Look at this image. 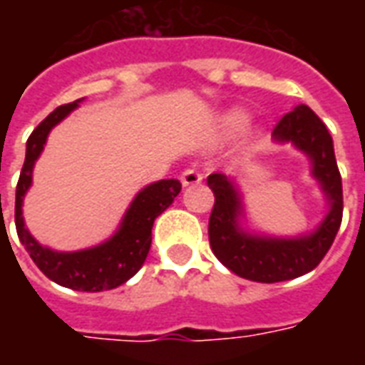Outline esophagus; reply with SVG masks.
<instances>
[{
	"label": "esophagus",
	"mask_w": 365,
	"mask_h": 365,
	"mask_svg": "<svg viewBox=\"0 0 365 365\" xmlns=\"http://www.w3.org/2000/svg\"><path fill=\"white\" fill-rule=\"evenodd\" d=\"M180 180H182L183 187H187V185H197V183H201L203 175L199 174L197 170H193V168H187L185 172H182Z\"/></svg>",
	"instance_id": "esophagus-1"
}]
</instances>
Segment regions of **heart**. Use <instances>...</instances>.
I'll list each match as a JSON object with an SVG mask.
<instances>
[{
    "label": "heart",
    "mask_w": 365,
    "mask_h": 365,
    "mask_svg": "<svg viewBox=\"0 0 365 365\" xmlns=\"http://www.w3.org/2000/svg\"><path fill=\"white\" fill-rule=\"evenodd\" d=\"M246 123H248V113L245 109H229V111H225L217 119V125H215V133L219 138H227V136H232L240 133L242 128L246 127Z\"/></svg>",
    "instance_id": "b5f03b06"
}]
</instances>
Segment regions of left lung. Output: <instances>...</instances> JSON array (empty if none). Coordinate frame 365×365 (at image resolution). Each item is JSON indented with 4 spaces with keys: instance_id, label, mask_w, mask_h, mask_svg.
Masks as SVG:
<instances>
[{
    "instance_id": "obj_1",
    "label": "left lung",
    "mask_w": 365,
    "mask_h": 365,
    "mask_svg": "<svg viewBox=\"0 0 365 365\" xmlns=\"http://www.w3.org/2000/svg\"><path fill=\"white\" fill-rule=\"evenodd\" d=\"M274 140L293 144L311 162V175L319 182L329 211L319 227L299 237H269L242 227L245 201L238 183L225 174H211L207 185L215 193L209 219L211 250L222 266L245 279L275 283L295 279L314 269L334 242L342 222V180L334 158L329 128L311 107L297 105L275 125Z\"/></svg>"
}]
</instances>
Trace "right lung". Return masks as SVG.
I'll return each instance as SVG.
<instances>
[{"instance_id":"add662e5","label":"right lung","mask_w":365,"mask_h":365,"mask_svg":"<svg viewBox=\"0 0 365 365\" xmlns=\"http://www.w3.org/2000/svg\"><path fill=\"white\" fill-rule=\"evenodd\" d=\"M82 99L74 103L60 105L38 127L31 133L27 140L25 164L21 170L17 193H15V227L21 245L25 246L36 268L48 279L62 287L76 291H107L119 287L128 282L143 268L152 242V225L156 217L174 203L182 191L178 180H160L138 191L130 205L123 215L119 229L113 232L105 242L76 252H58L36 240L23 219V199L33 183V168L38 156L43 154L46 138L60 120H64L80 105Z\"/></svg>"}]
</instances>
